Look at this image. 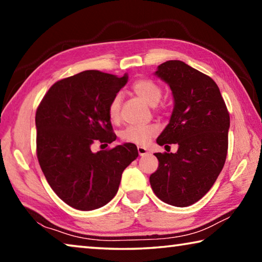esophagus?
<instances>
[{
    "mask_svg": "<svg viewBox=\"0 0 262 262\" xmlns=\"http://www.w3.org/2000/svg\"><path fill=\"white\" fill-rule=\"evenodd\" d=\"M137 151H139L140 156H145V155H148V150L144 147H137Z\"/></svg>",
    "mask_w": 262,
    "mask_h": 262,
    "instance_id": "esophagus-1",
    "label": "esophagus"
}]
</instances>
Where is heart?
Instances as JSON below:
<instances>
[{
    "label": "heart",
    "instance_id": "heart-1",
    "mask_svg": "<svg viewBox=\"0 0 262 262\" xmlns=\"http://www.w3.org/2000/svg\"><path fill=\"white\" fill-rule=\"evenodd\" d=\"M133 91L143 99L150 106H155L159 103L162 98V89L156 82L151 79H137L133 83ZM121 95L117 94L108 104V117L112 121H118L120 117ZM158 128L154 125L147 126H129L121 132V139L125 142L143 145L157 134Z\"/></svg>",
    "mask_w": 262,
    "mask_h": 262
}]
</instances>
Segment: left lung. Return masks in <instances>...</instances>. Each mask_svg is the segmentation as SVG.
I'll use <instances>...</instances> for the list:
<instances>
[{"mask_svg":"<svg viewBox=\"0 0 262 262\" xmlns=\"http://www.w3.org/2000/svg\"><path fill=\"white\" fill-rule=\"evenodd\" d=\"M155 75L170 86L174 104L157 143L178 150L155 154L159 165L150 185L167 205L187 207L205 196L224 166L229 112L217 84L185 62H164Z\"/></svg>","mask_w":262,"mask_h":262,"instance_id":"8db88e82","label":"left lung"}]
</instances>
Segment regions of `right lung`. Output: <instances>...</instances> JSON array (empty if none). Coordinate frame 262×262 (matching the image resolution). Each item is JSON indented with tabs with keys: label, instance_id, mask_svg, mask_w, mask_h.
Instances as JSON below:
<instances>
[{
	"label": "right lung",
	"instance_id": "add662e5",
	"mask_svg": "<svg viewBox=\"0 0 262 262\" xmlns=\"http://www.w3.org/2000/svg\"><path fill=\"white\" fill-rule=\"evenodd\" d=\"M127 82V74L85 70L53 84L35 113L39 164L57 196L75 209L108 203L123 170L139 156L133 143L91 151L96 141L117 139L107 110Z\"/></svg>",
	"mask_w": 262,
	"mask_h": 262
}]
</instances>
